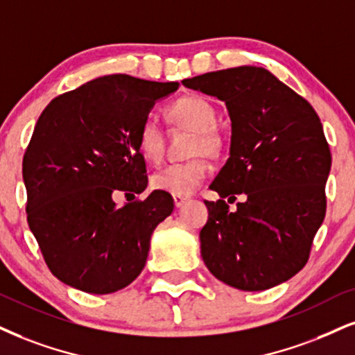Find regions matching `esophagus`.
<instances>
[{
	"instance_id": "esophagus-1",
	"label": "esophagus",
	"mask_w": 355,
	"mask_h": 355,
	"mask_svg": "<svg viewBox=\"0 0 355 355\" xmlns=\"http://www.w3.org/2000/svg\"><path fill=\"white\" fill-rule=\"evenodd\" d=\"M173 200H174V205H176V207L179 209L182 204L186 202L187 198H184V196H173Z\"/></svg>"
}]
</instances>
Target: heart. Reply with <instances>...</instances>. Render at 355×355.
Returning <instances> with one entry per match:
<instances>
[{"label":"heart","mask_w":355,"mask_h":355,"mask_svg":"<svg viewBox=\"0 0 355 355\" xmlns=\"http://www.w3.org/2000/svg\"><path fill=\"white\" fill-rule=\"evenodd\" d=\"M169 115L178 125L194 131L191 155L198 156L186 161L164 166L151 176V186L173 196H189L202 184L211 173L205 155H216L220 150V135L216 130V110L207 100L198 95H184L171 103ZM138 148L144 159L157 161L163 155L164 138L159 120L155 113H148L138 128Z\"/></svg>","instance_id":"heart-1"}]
</instances>
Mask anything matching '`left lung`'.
I'll return each instance as SVG.
<instances>
[{
    "label": "left lung",
    "instance_id": "1",
    "mask_svg": "<svg viewBox=\"0 0 355 355\" xmlns=\"http://www.w3.org/2000/svg\"><path fill=\"white\" fill-rule=\"evenodd\" d=\"M182 85L225 102L229 159L205 200L200 255L220 282L263 291L303 268L326 216L331 151L318 113L270 71L255 65L184 78ZM245 193L230 213L223 199Z\"/></svg>",
    "mask_w": 355,
    "mask_h": 355
}]
</instances>
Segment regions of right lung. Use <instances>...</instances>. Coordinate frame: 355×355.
<instances>
[{"label": "right lung", "instance_id": "obj_1", "mask_svg": "<svg viewBox=\"0 0 355 355\" xmlns=\"http://www.w3.org/2000/svg\"><path fill=\"white\" fill-rule=\"evenodd\" d=\"M178 82L103 76L44 108L23 159L28 224L52 275L108 295L141 273L153 230L174 209L168 192L118 207L116 192H143L138 128Z\"/></svg>", "mask_w": 355, "mask_h": 355}]
</instances>
